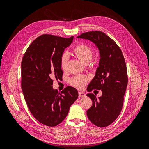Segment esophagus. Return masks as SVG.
I'll use <instances>...</instances> for the list:
<instances>
[{
    "mask_svg": "<svg viewBox=\"0 0 149 149\" xmlns=\"http://www.w3.org/2000/svg\"><path fill=\"white\" fill-rule=\"evenodd\" d=\"M78 95H79V97H85L86 94H85L84 93H83V92L79 91V92L78 93Z\"/></svg>",
    "mask_w": 149,
    "mask_h": 149,
    "instance_id": "34e87169",
    "label": "esophagus"
}]
</instances>
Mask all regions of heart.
I'll return each mask as SVG.
<instances>
[{
    "label": "heart",
    "instance_id": "1",
    "mask_svg": "<svg viewBox=\"0 0 149 149\" xmlns=\"http://www.w3.org/2000/svg\"><path fill=\"white\" fill-rule=\"evenodd\" d=\"M73 52L79 60L85 63H88L92 60L94 54L93 48L89 45L85 43H79L76 45L73 49ZM69 58L70 55L68 53L65 52L62 53L60 58V66L63 70H66ZM89 80V78L88 76L79 74L71 78L70 80V83L76 88L82 89L88 83Z\"/></svg>",
    "mask_w": 149,
    "mask_h": 149
}]
</instances>
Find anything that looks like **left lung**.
<instances>
[{
    "label": "left lung",
    "mask_w": 149,
    "mask_h": 149,
    "mask_svg": "<svg viewBox=\"0 0 149 149\" xmlns=\"http://www.w3.org/2000/svg\"><path fill=\"white\" fill-rule=\"evenodd\" d=\"M77 37L89 40L100 50L99 67L88 91L101 90L102 94L98 99L94 94H87L93 101L92 106L87 111V116L97 127H106L118 118L123 108L128 82L124 57L114 40L101 31H88Z\"/></svg>",
    "instance_id": "1"
}]
</instances>
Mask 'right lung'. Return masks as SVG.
<instances>
[{
  "instance_id": "obj_1",
  "label": "right lung",
  "mask_w": 149,
  "mask_h": 149,
  "mask_svg": "<svg viewBox=\"0 0 149 149\" xmlns=\"http://www.w3.org/2000/svg\"><path fill=\"white\" fill-rule=\"evenodd\" d=\"M73 37L39 36L26 49L21 63V86L31 114L44 125L54 127L66 117L78 97L77 89L67 86L61 92L53 89L54 79H62L60 58Z\"/></svg>"
}]
</instances>
